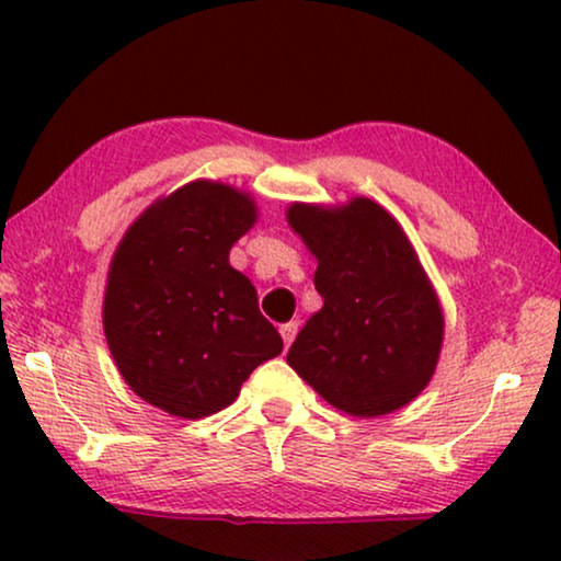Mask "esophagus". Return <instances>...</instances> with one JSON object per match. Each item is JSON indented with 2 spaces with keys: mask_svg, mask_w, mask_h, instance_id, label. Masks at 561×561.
Listing matches in <instances>:
<instances>
[{
  "mask_svg": "<svg viewBox=\"0 0 561 561\" xmlns=\"http://www.w3.org/2000/svg\"><path fill=\"white\" fill-rule=\"evenodd\" d=\"M296 334H298V321H288V324L280 327V336L286 347H290V342L296 340Z\"/></svg>",
  "mask_w": 561,
  "mask_h": 561,
  "instance_id": "esophagus-1",
  "label": "esophagus"
}]
</instances>
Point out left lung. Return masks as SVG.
I'll list each match as a JSON object with an SVG mask.
<instances>
[{
  "mask_svg": "<svg viewBox=\"0 0 561 561\" xmlns=\"http://www.w3.org/2000/svg\"><path fill=\"white\" fill-rule=\"evenodd\" d=\"M288 225L317 257L324 298L288 350V365L334 409L386 416L428 386L444 313L401 225L370 198L290 204Z\"/></svg>",
  "mask_w": 561,
  "mask_h": 561,
  "instance_id": "1",
  "label": "left lung"
}]
</instances>
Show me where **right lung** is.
<instances>
[{
	"instance_id": "add662e5",
	"label": "right lung",
	"mask_w": 561,
	"mask_h": 561,
	"mask_svg": "<svg viewBox=\"0 0 561 561\" xmlns=\"http://www.w3.org/2000/svg\"><path fill=\"white\" fill-rule=\"evenodd\" d=\"M250 194L194 181L145 209L114 252L104 334L122 378L171 416L227 409L283 340L229 250L255 225Z\"/></svg>"
}]
</instances>
